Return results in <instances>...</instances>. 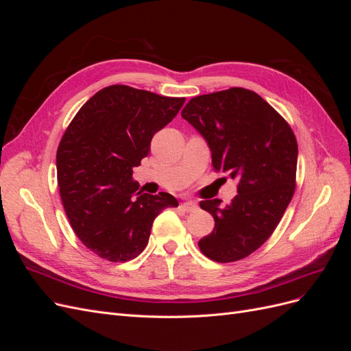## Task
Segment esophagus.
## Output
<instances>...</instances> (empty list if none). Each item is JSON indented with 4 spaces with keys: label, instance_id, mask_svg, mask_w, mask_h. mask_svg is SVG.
<instances>
[{
    "label": "esophagus",
    "instance_id": "34e87169",
    "mask_svg": "<svg viewBox=\"0 0 351 351\" xmlns=\"http://www.w3.org/2000/svg\"><path fill=\"white\" fill-rule=\"evenodd\" d=\"M182 208H183L186 212H193V210L197 209V205L195 204V202H192V200H187V202H184V204L182 205Z\"/></svg>",
    "mask_w": 351,
    "mask_h": 351
}]
</instances>
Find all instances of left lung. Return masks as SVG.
<instances>
[{
    "instance_id": "8db88e82",
    "label": "left lung",
    "mask_w": 351,
    "mask_h": 351,
    "mask_svg": "<svg viewBox=\"0 0 351 351\" xmlns=\"http://www.w3.org/2000/svg\"><path fill=\"white\" fill-rule=\"evenodd\" d=\"M182 117L206 141L212 165L237 182L230 205L202 200L215 219L199 240L202 253L215 262L249 256L277 228L295 189L297 141L282 117L258 93L243 88L200 95Z\"/></svg>"
}]
</instances>
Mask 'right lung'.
I'll return each instance as SVG.
<instances>
[{"instance_id": "obj_1", "label": "right lung", "mask_w": 351, "mask_h": 351, "mask_svg": "<svg viewBox=\"0 0 351 351\" xmlns=\"http://www.w3.org/2000/svg\"><path fill=\"white\" fill-rule=\"evenodd\" d=\"M184 101L112 84L95 93L67 127L57 151L60 195L71 228L99 258L134 259L149 241L154 219L178 206L169 193L139 192L132 176L154 134Z\"/></svg>"}]
</instances>
